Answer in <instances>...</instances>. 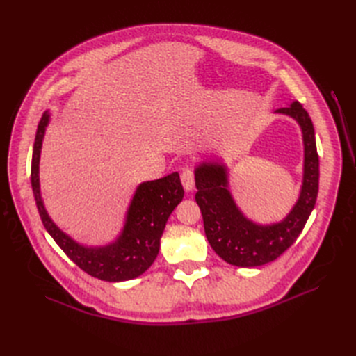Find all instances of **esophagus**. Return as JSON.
Instances as JSON below:
<instances>
[{
	"label": "esophagus",
	"mask_w": 356,
	"mask_h": 356,
	"mask_svg": "<svg viewBox=\"0 0 356 356\" xmlns=\"http://www.w3.org/2000/svg\"><path fill=\"white\" fill-rule=\"evenodd\" d=\"M181 182H182V187H184L187 191H191L193 187H195V172H193L190 166L182 168Z\"/></svg>",
	"instance_id": "obj_1"
}]
</instances>
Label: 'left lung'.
Masks as SVG:
<instances>
[{"instance_id":"left-lung-1","label":"left lung","mask_w":356,"mask_h":356,"mask_svg":"<svg viewBox=\"0 0 356 356\" xmlns=\"http://www.w3.org/2000/svg\"><path fill=\"white\" fill-rule=\"evenodd\" d=\"M276 113L294 118L301 127L305 144L303 184L297 203L282 221L261 225L248 220L232 197L227 168L222 163L204 161L195 170L196 202L202 211L204 234L224 261L238 267L263 266L282 255L305 229L316 203L319 159L314 124L298 101Z\"/></svg>"}]
</instances>
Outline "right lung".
Returning <instances> with one entry per match:
<instances>
[{
  "label": "right lung",
  "instance_id": "obj_1",
  "mask_svg": "<svg viewBox=\"0 0 356 356\" xmlns=\"http://www.w3.org/2000/svg\"><path fill=\"white\" fill-rule=\"evenodd\" d=\"M49 118V111H44L37 127L31 163V186L46 230L60 250L93 277L106 282H122L143 275L159 254L160 238L169 215L184 197L178 172L139 184L127 209L124 227L115 242L105 246H84L71 239L51 221L41 199L38 165Z\"/></svg>",
  "mask_w": 356,
  "mask_h": 356
}]
</instances>
